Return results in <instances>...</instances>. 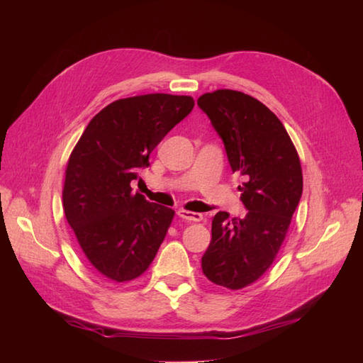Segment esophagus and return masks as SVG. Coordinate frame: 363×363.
Returning a JSON list of instances; mask_svg holds the SVG:
<instances>
[{
	"mask_svg": "<svg viewBox=\"0 0 363 363\" xmlns=\"http://www.w3.org/2000/svg\"><path fill=\"white\" fill-rule=\"evenodd\" d=\"M177 216L189 220V223H200L203 219V214L195 213V211H187V210H179L177 211Z\"/></svg>",
	"mask_w": 363,
	"mask_h": 363,
	"instance_id": "esophagus-1",
	"label": "esophagus"
}]
</instances>
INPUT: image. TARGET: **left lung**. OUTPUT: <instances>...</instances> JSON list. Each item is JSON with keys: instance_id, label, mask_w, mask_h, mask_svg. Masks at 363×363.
Returning <instances> with one entry per match:
<instances>
[{"instance_id": "8db88e82", "label": "left lung", "mask_w": 363, "mask_h": 363, "mask_svg": "<svg viewBox=\"0 0 363 363\" xmlns=\"http://www.w3.org/2000/svg\"><path fill=\"white\" fill-rule=\"evenodd\" d=\"M196 104L223 139L232 171L247 181L240 200L248 210L242 219L216 213L201 269L213 284L240 290L272 266L303 194V169L285 126L255 97L218 89Z\"/></svg>"}]
</instances>
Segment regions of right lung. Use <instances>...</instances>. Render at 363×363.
Instances as JSON below:
<instances>
[{"mask_svg": "<svg viewBox=\"0 0 363 363\" xmlns=\"http://www.w3.org/2000/svg\"><path fill=\"white\" fill-rule=\"evenodd\" d=\"M195 106L190 96L144 94L102 108L72 150L62 203L77 242L97 272L125 284L143 275L174 218L131 181L149 155Z\"/></svg>", "mask_w": 363, "mask_h": 363, "instance_id": "right-lung-1", "label": "right lung"}]
</instances>
